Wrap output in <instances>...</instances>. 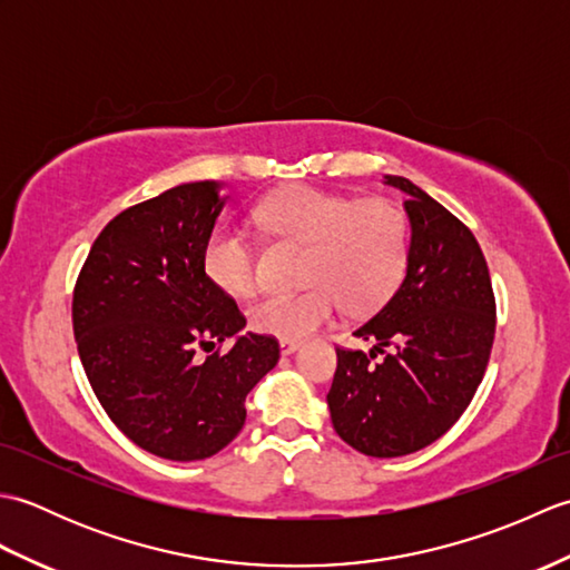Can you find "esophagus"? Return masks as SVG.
<instances>
[{
    "mask_svg": "<svg viewBox=\"0 0 570 570\" xmlns=\"http://www.w3.org/2000/svg\"><path fill=\"white\" fill-rule=\"evenodd\" d=\"M298 347H301V343H298V341H282V353H284V355H292V353H296Z\"/></svg>",
    "mask_w": 570,
    "mask_h": 570,
    "instance_id": "esophagus-1",
    "label": "esophagus"
}]
</instances>
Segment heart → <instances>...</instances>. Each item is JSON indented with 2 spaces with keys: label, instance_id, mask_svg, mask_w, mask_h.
<instances>
[{
  "label": "heart",
  "instance_id": "1",
  "mask_svg": "<svg viewBox=\"0 0 570 570\" xmlns=\"http://www.w3.org/2000/svg\"><path fill=\"white\" fill-rule=\"evenodd\" d=\"M274 237L308 245L301 294H272L249 308V325L278 341H304L328 325L337 308L370 313L402 284L409 264V217L386 198L353 200L341 193L294 184L269 193L254 208ZM203 269L229 296L259 286L257 252L235 227H215L203 247Z\"/></svg>",
  "mask_w": 570,
  "mask_h": 570
}]
</instances>
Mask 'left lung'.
<instances>
[{"mask_svg":"<svg viewBox=\"0 0 570 570\" xmlns=\"http://www.w3.org/2000/svg\"><path fill=\"white\" fill-rule=\"evenodd\" d=\"M411 223L409 264L394 296L355 331L370 353L335 347L328 409L337 435L372 458L439 441L485 377L494 343L490 269L470 227L402 176Z\"/></svg>","mask_w":570,"mask_h":570,"instance_id":"obj_1","label":"left lung"}]
</instances>
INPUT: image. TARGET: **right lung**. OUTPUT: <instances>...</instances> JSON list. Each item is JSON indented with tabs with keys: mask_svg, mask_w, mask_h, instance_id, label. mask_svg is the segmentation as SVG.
Returning a JSON list of instances; mask_svg holds the SVG:
<instances>
[{
	"mask_svg": "<svg viewBox=\"0 0 570 570\" xmlns=\"http://www.w3.org/2000/svg\"><path fill=\"white\" fill-rule=\"evenodd\" d=\"M223 205L215 180L131 205L92 242L72 292L78 355L107 416L131 443L180 463L235 439L247 394L278 362L274 335H238L219 353L247 323L203 269Z\"/></svg>",
	"mask_w": 570,
	"mask_h": 570,
	"instance_id": "1",
	"label": "right lung"
}]
</instances>
